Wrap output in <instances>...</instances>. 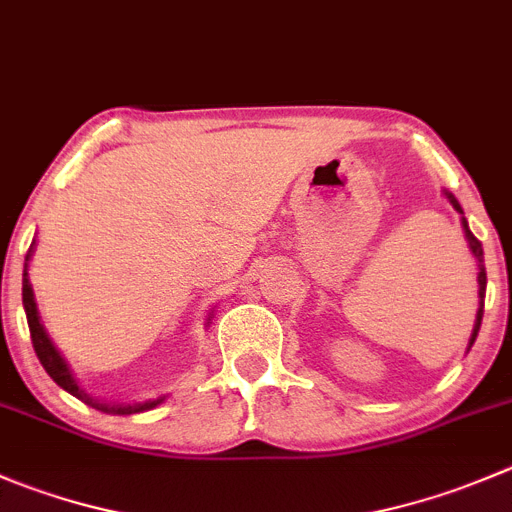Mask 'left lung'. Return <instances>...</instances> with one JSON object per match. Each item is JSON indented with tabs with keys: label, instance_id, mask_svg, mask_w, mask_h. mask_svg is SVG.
I'll return each instance as SVG.
<instances>
[{
	"label": "left lung",
	"instance_id": "obj_1",
	"mask_svg": "<svg viewBox=\"0 0 512 512\" xmlns=\"http://www.w3.org/2000/svg\"><path fill=\"white\" fill-rule=\"evenodd\" d=\"M443 195L448 197V202H450V205L455 207V212H460V215H463V217H460V222H463L465 240H468V247H470V252H473L475 262H478V297H480V307H478V315H475L473 335H470V342H468V350H470V347H473V342H475V337H478L480 322H483V300H485V285H488V277H485V265H483V245H480V240H478V237H475L473 232H470V227H468V220H465V212H463V207H460V202L455 200V195H453V192H448V190H445Z\"/></svg>",
	"mask_w": 512,
	"mask_h": 512
}]
</instances>
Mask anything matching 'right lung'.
<instances>
[{"label": "right lung", "mask_w": 512, "mask_h": 512, "mask_svg": "<svg viewBox=\"0 0 512 512\" xmlns=\"http://www.w3.org/2000/svg\"><path fill=\"white\" fill-rule=\"evenodd\" d=\"M34 242H37V240H34ZM34 242H32V247H29L27 257H24L22 302H24V312H27L29 332H32L34 352H37L39 362H42V367H44V370H47V375L52 377L54 382H57L59 388L67 390L69 395H74V398H77V400L87 403L89 408L102 410V413H109V415H132V413H145V410L157 408V405H160L162 400H165V395H162V398H157V400H145V403H107V400L92 398V395H89L87 390H84L82 385H79L77 377H74V372L69 370L67 360H64L62 355H59V350H57V347H54V342L49 340L47 330H44V325H42V317H39L37 300H34L32 282H29V260H32ZM210 317H212V312H210ZM210 317H207V325H210Z\"/></svg>", "instance_id": "obj_1"}]
</instances>
